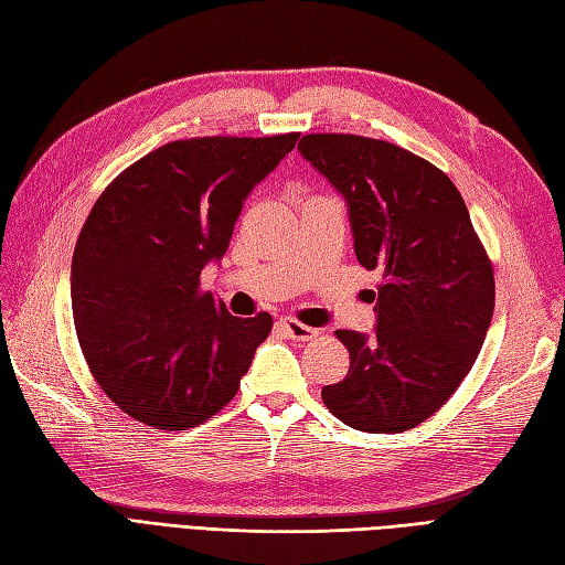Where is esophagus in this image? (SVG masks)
Segmentation results:
<instances>
[{"label": "esophagus", "mask_w": 565, "mask_h": 565, "mask_svg": "<svg viewBox=\"0 0 565 565\" xmlns=\"http://www.w3.org/2000/svg\"><path fill=\"white\" fill-rule=\"evenodd\" d=\"M281 329H284V334L294 341H310L317 337V329H312L308 324H300L298 320H294V317H284Z\"/></svg>", "instance_id": "esophagus-1"}]
</instances>
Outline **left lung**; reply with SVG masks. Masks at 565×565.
Segmentation results:
<instances>
[{"instance_id":"left-lung-1","label":"left lung","mask_w":565,"mask_h":565,"mask_svg":"<svg viewBox=\"0 0 565 565\" xmlns=\"http://www.w3.org/2000/svg\"><path fill=\"white\" fill-rule=\"evenodd\" d=\"M349 210L358 263L382 269L372 334L339 329L349 374L322 388L341 423L406 431L451 398L494 315V271L454 181L398 145L312 134L298 142Z\"/></svg>"}]
</instances>
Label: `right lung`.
<instances>
[{"label": "right lung", "instance_id": "obj_1", "mask_svg": "<svg viewBox=\"0 0 565 565\" xmlns=\"http://www.w3.org/2000/svg\"><path fill=\"white\" fill-rule=\"evenodd\" d=\"M300 134L162 145L99 195L71 263L81 351L103 392L154 429L205 423L236 396L271 317H234L200 288L253 188Z\"/></svg>", "mask_w": 565, "mask_h": 565}]
</instances>
